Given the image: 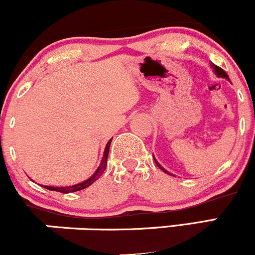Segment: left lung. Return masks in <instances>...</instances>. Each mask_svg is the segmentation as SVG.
<instances>
[{"mask_svg":"<svg viewBox=\"0 0 255 255\" xmlns=\"http://www.w3.org/2000/svg\"><path fill=\"white\" fill-rule=\"evenodd\" d=\"M210 66H211V68L213 69V72H215V74H216V75H217V77H218V78H224V79H228V80H229V77H228V74H227V73H225V72L223 71V69H222V68H221V67L216 66V64H215V63H212V62H211V63H210ZM153 158H154V157H153ZM154 162H156V164L158 165V168H160V169H162V170H163V171H164V172H166V174L171 175V174H170V172H169L168 170H165V169H164V168H163V166H162V165H160V164H159V163H158L156 159H154Z\"/></svg>","mask_w":255,"mask_h":255,"instance_id":"left-lung-1","label":"left lung"}]
</instances>
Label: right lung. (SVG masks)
<instances>
[{"mask_svg": "<svg viewBox=\"0 0 255 255\" xmlns=\"http://www.w3.org/2000/svg\"><path fill=\"white\" fill-rule=\"evenodd\" d=\"M111 140H113V139H110L109 141H108L107 146H105V150H104V153H103V158H102V162H101V164H99V166L97 168V170L95 171V174H93L92 176L87 178V180H85V181H83V182H80V183L73 184V186H66V187L42 186V187H44V188H46V189H50V191H56V192H61V193L78 192V191H81V189L87 188V187L91 186V184H92L93 182H96V181H97L98 178L101 177V175L103 174V171L105 170V168H107L108 154H109V148H110Z\"/></svg>", "mask_w": 255, "mask_h": 255, "instance_id": "obj_1", "label": "right lung"}]
</instances>
